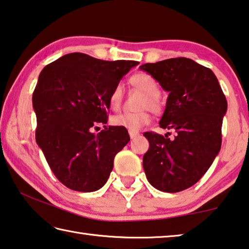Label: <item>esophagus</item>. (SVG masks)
Instances as JSON below:
<instances>
[{"label": "esophagus", "mask_w": 249, "mask_h": 249, "mask_svg": "<svg viewBox=\"0 0 249 249\" xmlns=\"http://www.w3.org/2000/svg\"><path fill=\"white\" fill-rule=\"evenodd\" d=\"M128 134H129V137L132 138V140H135V138H136L137 136H140V133H138V132H130V130H129Z\"/></svg>", "instance_id": "esophagus-1"}]
</instances>
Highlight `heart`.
Segmentation results:
<instances>
[{
	"mask_svg": "<svg viewBox=\"0 0 249 249\" xmlns=\"http://www.w3.org/2000/svg\"><path fill=\"white\" fill-rule=\"evenodd\" d=\"M129 82L132 86L137 88L138 90L144 92L145 96L141 103V108H149L151 112L159 113L161 111V102L159 99V87L156 80L151 75L147 73H136L133 77H130ZM123 86L121 83H117L113 88V90L109 93L108 102L112 108L117 109L122 104L123 100ZM150 114L148 109H141L138 112H125L121 114H116L111 119V123L116 127L126 128L130 132H138L144 126L150 123Z\"/></svg>",
	"mask_w": 249,
	"mask_h": 249,
	"instance_id": "obj_1",
	"label": "heart"
}]
</instances>
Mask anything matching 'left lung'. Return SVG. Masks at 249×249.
I'll return each instance as SVG.
<instances>
[{"label":"left lung","mask_w":249,"mask_h":249,"mask_svg":"<svg viewBox=\"0 0 249 249\" xmlns=\"http://www.w3.org/2000/svg\"><path fill=\"white\" fill-rule=\"evenodd\" d=\"M140 68L169 92L159 125L176 132L174 138L144 134L149 142L142 158L147 180L162 192L185 190L202 178L221 149L226 98L213 71L192 59L171 58Z\"/></svg>","instance_id":"obj_1"}]
</instances>
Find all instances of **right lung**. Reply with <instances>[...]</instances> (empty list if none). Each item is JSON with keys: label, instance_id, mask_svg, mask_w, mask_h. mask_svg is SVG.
I'll use <instances>...</instances> for the list:
<instances>
[{"label": "right lung", "instance_id": "1", "mask_svg": "<svg viewBox=\"0 0 249 249\" xmlns=\"http://www.w3.org/2000/svg\"><path fill=\"white\" fill-rule=\"evenodd\" d=\"M133 60L105 61L81 53L65 54L45 67L33 93L36 142L57 179L80 192L107 183L114 157L129 142L126 128L107 123L109 93Z\"/></svg>", "mask_w": 249, "mask_h": 249}]
</instances>
